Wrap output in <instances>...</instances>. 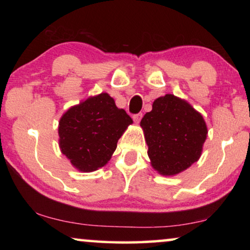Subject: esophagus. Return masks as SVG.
Masks as SVG:
<instances>
[{"mask_svg": "<svg viewBox=\"0 0 250 250\" xmlns=\"http://www.w3.org/2000/svg\"><path fill=\"white\" fill-rule=\"evenodd\" d=\"M142 116H143L142 112H139V114H136V115L133 116V121H134L136 124H139L140 121H141V119H142Z\"/></svg>", "mask_w": 250, "mask_h": 250, "instance_id": "obj_1", "label": "esophagus"}]
</instances>
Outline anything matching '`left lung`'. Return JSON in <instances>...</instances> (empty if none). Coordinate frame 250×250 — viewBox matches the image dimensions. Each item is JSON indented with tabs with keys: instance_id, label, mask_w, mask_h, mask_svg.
Masks as SVG:
<instances>
[{
	"instance_id": "1",
	"label": "left lung",
	"mask_w": 250,
	"mask_h": 250,
	"mask_svg": "<svg viewBox=\"0 0 250 250\" xmlns=\"http://www.w3.org/2000/svg\"><path fill=\"white\" fill-rule=\"evenodd\" d=\"M152 168L160 175H176L198 162L207 138V125L189 102L166 94L140 123Z\"/></svg>"
}]
</instances>
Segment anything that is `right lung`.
I'll return each instance as SVG.
<instances>
[{"instance_id":"right-lung-1","label":"right lung","mask_w":250,"mask_h":250,"mask_svg":"<svg viewBox=\"0 0 250 250\" xmlns=\"http://www.w3.org/2000/svg\"><path fill=\"white\" fill-rule=\"evenodd\" d=\"M132 123L108 93L87 98L61 116L58 126L61 152L80 172H94L107 165Z\"/></svg>"}]
</instances>
